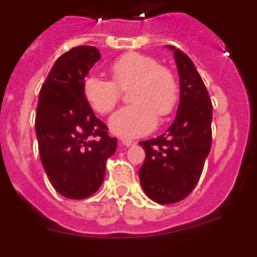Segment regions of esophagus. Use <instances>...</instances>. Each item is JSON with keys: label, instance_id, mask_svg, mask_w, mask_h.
Wrapping results in <instances>:
<instances>
[{"label": "esophagus", "instance_id": "esophagus-1", "mask_svg": "<svg viewBox=\"0 0 257 257\" xmlns=\"http://www.w3.org/2000/svg\"><path fill=\"white\" fill-rule=\"evenodd\" d=\"M121 144L124 145V147H133V145H135L136 143L133 142V140H126V139H122L121 140Z\"/></svg>", "mask_w": 257, "mask_h": 257}]
</instances>
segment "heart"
<instances>
[{"instance_id":"heart-1","label":"heart","mask_w":257,"mask_h":257,"mask_svg":"<svg viewBox=\"0 0 257 257\" xmlns=\"http://www.w3.org/2000/svg\"><path fill=\"white\" fill-rule=\"evenodd\" d=\"M109 72L112 81L90 74L82 85L88 105L99 114H108L117 106L122 91H128L131 105L112 115L109 127L113 134L131 139L147 135L156 127L158 117L174 112L179 100V83L169 68L140 52H127L113 61Z\"/></svg>"}]
</instances>
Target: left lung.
<instances>
[{"instance_id": "1", "label": "left lung", "mask_w": 257, "mask_h": 257, "mask_svg": "<svg viewBox=\"0 0 257 257\" xmlns=\"http://www.w3.org/2000/svg\"><path fill=\"white\" fill-rule=\"evenodd\" d=\"M174 51L180 77V104L167 133L140 142L145 160L139 178L145 194L161 205L189 196L201 178L212 142V103L196 65L181 50Z\"/></svg>"}]
</instances>
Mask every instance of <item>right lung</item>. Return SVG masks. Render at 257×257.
<instances>
[{
	"label": "right lung",
	"mask_w": 257,
	"mask_h": 257,
	"mask_svg": "<svg viewBox=\"0 0 257 257\" xmlns=\"http://www.w3.org/2000/svg\"><path fill=\"white\" fill-rule=\"evenodd\" d=\"M100 59L94 46L64 52L50 70L40 91L36 113L38 152L50 183L69 199L92 196L103 184L105 162L117 139L94 114L82 85Z\"/></svg>",
	"instance_id": "add662e5"
}]
</instances>
